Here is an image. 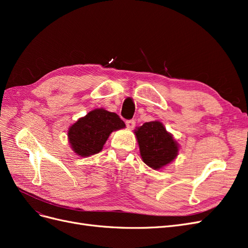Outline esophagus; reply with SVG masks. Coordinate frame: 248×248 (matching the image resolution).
Masks as SVG:
<instances>
[{
    "mask_svg": "<svg viewBox=\"0 0 248 248\" xmlns=\"http://www.w3.org/2000/svg\"><path fill=\"white\" fill-rule=\"evenodd\" d=\"M134 125H136V120H127L126 121V126L128 127L129 129H132Z\"/></svg>",
    "mask_w": 248,
    "mask_h": 248,
    "instance_id": "34e87169",
    "label": "esophagus"
}]
</instances>
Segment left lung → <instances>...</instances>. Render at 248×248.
<instances>
[{
  "mask_svg": "<svg viewBox=\"0 0 248 248\" xmlns=\"http://www.w3.org/2000/svg\"><path fill=\"white\" fill-rule=\"evenodd\" d=\"M141 159L153 170H160L174 160L179 152L178 142L159 121L146 122L134 130Z\"/></svg>",
  "mask_w": 248,
  "mask_h": 248,
  "instance_id": "obj_1",
  "label": "left lung"
}]
</instances>
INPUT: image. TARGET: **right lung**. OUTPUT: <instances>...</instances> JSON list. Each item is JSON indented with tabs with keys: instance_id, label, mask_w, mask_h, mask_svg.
Here are the masks:
<instances>
[{
	"instance_id": "obj_1",
	"label": "right lung",
	"mask_w": 248,
	"mask_h": 248,
	"mask_svg": "<svg viewBox=\"0 0 248 248\" xmlns=\"http://www.w3.org/2000/svg\"><path fill=\"white\" fill-rule=\"evenodd\" d=\"M124 127L125 123L116 112L96 108L69 127L68 140L78 155L88 157L99 153L109 134Z\"/></svg>"
}]
</instances>
